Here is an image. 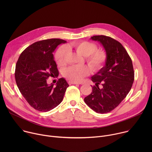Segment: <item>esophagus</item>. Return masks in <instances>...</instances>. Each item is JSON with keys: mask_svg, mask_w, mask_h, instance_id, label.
<instances>
[{"mask_svg": "<svg viewBox=\"0 0 152 152\" xmlns=\"http://www.w3.org/2000/svg\"><path fill=\"white\" fill-rule=\"evenodd\" d=\"M69 84L70 85H72V84H80L79 82H75V81H72V80H70L69 81Z\"/></svg>", "mask_w": 152, "mask_h": 152, "instance_id": "obj_1", "label": "esophagus"}]
</instances>
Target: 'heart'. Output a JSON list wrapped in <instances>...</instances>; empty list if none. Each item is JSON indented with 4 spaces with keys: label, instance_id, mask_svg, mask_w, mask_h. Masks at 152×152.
<instances>
[{
    "label": "heart",
    "instance_id": "heart-1",
    "mask_svg": "<svg viewBox=\"0 0 152 152\" xmlns=\"http://www.w3.org/2000/svg\"><path fill=\"white\" fill-rule=\"evenodd\" d=\"M73 49L76 53L85 57L91 68L97 71L100 70L106 61V54L102 50H97V46L88 41H80L72 45H67L66 47H61L58 49L55 55V60L59 66L66 64L67 49ZM90 73L88 66H72L64 71V76L69 80L79 82L83 77Z\"/></svg>",
    "mask_w": 152,
    "mask_h": 152
}]
</instances>
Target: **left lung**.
Segmentation results:
<instances>
[{"label": "left lung", "instance_id": "8db88e82", "mask_svg": "<svg viewBox=\"0 0 152 152\" xmlns=\"http://www.w3.org/2000/svg\"><path fill=\"white\" fill-rule=\"evenodd\" d=\"M91 39L100 43L107 58L104 66L91 77L95 85L84 101L95 112L104 114L115 109L126 97L134 80V71L132 59L120 42L105 35Z\"/></svg>", "mask_w": 152, "mask_h": 152}]
</instances>
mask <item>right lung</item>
Masks as SVG:
<instances>
[{
  "label": "right lung",
  "mask_w": 152,
  "mask_h": 152,
  "mask_svg": "<svg viewBox=\"0 0 152 152\" xmlns=\"http://www.w3.org/2000/svg\"><path fill=\"white\" fill-rule=\"evenodd\" d=\"M67 41L59 38L41 40L28 46L17 62L15 78L17 85L28 103L35 110L48 112L62 101L69 85L64 78L56 86L48 84L49 77L59 72L53 52L58 45Z\"/></svg>",
  "instance_id": "1"
}]
</instances>
